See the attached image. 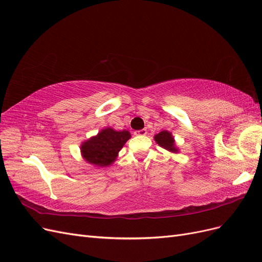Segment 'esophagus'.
I'll use <instances>...</instances> for the list:
<instances>
[{"mask_svg": "<svg viewBox=\"0 0 262 262\" xmlns=\"http://www.w3.org/2000/svg\"><path fill=\"white\" fill-rule=\"evenodd\" d=\"M134 134H136V136H146L147 130L146 129H142V130L134 131Z\"/></svg>", "mask_w": 262, "mask_h": 262, "instance_id": "esophagus-1", "label": "esophagus"}]
</instances>
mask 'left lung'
Returning a JSON list of instances; mask_svg holds the SVG:
<instances>
[{
  "label": "left lung",
  "instance_id": "obj_1",
  "mask_svg": "<svg viewBox=\"0 0 262 262\" xmlns=\"http://www.w3.org/2000/svg\"><path fill=\"white\" fill-rule=\"evenodd\" d=\"M154 139L158 143V145L170 150V152H177V148L175 147V141H173V138L171 137V133H169L168 131L160 132L156 134Z\"/></svg>",
  "mask_w": 262,
  "mask_h": 262
}]
</instances>
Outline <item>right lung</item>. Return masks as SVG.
Returning <instances> with one entry per match:
<instances>
[{
    "label": "right lung",
    "instance_id": "obj_1",
    "mask_svg": "<svg viewBox=\"0 0 262 262\" xmlns=\"http://www.w3.org/2000/svg\"><path fill=\"white\" fill-rule=\"evenodd\" d=\"M130 138L129 131H115L112 128H107L96 137L84 142L82 154L89 163L104 167L116 160L118 152Z\"/></svg>",
    "mask_w": 262,
    "mask_h": 262
}]
</instances>
